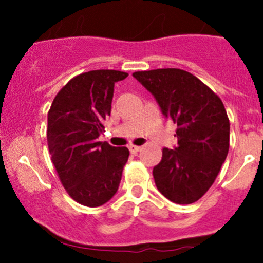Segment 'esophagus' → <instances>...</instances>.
Here are the masks:
<instances>
[{
  "mask_svg": "<svg viewBox=\"0 0 263 263\" xmlns=\"http://www.w3.org/2000/svg\"><path fill=\"white\" fill-rule=\"evenodd\" d=\"M128 150L131 151L132 154H137V153H139L140 150H141V147H140V146H136V145H129V146H128Z\"/></svg>",
  "mask_w": 263,
  "mask_h": 263,
  "instance_id": "1",
  "label": "esophagus"
}]
</instances>
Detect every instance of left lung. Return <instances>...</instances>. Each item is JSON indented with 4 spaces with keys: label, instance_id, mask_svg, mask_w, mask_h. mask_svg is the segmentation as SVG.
I'll list each match as a JSON object with an SVG mask.
<instances>
[{
    "label": "left lung",
    "instance_id": "left-lung-1",
    "mask_svg": "<svg viewBox=\"0 0 263 263\" xmlns=\"http://www.w3.org/2000/svg\"><path fill=\"white\" fill-rule=\"evenodd\" d=\"M153 94L165 118L177 124L178 144L163 148L153 169L161 195L193 203L213 185L229 151L230 123L220 98L192 73L158 68L132 73Z\"/></svg>",
    "mask_w": 263,
    "mask_h": 263
}]
</instances>
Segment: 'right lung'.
I'll return each mask as SVG.
<instances>
[{
	"label": "right lung",
	"instance_id": "obj_1",
	"mask_svg": "<svg viewBox=\"0 0 263 263\" xmlns=\"http://www.w3.org/2000/svg\"><path fill=\"white\" fill-rule=\"evenodd\" d=\"M127 76L116 70L81 73L61 89L50 105L49 154L65 190L84 206L98 208L116 195L128 160L127 147L99 141L110 116L115 84Z\"/></svg>",
	"mask_w": 263,
	"mask_h": 263
}]
</instances>
